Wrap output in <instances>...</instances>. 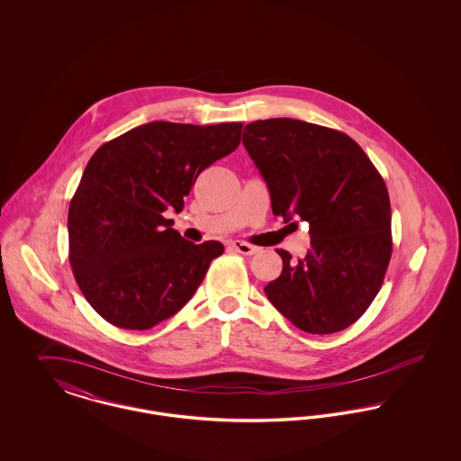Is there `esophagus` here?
Wrapping results in <instances>:
<instances>
[{
    "mask_svg": "<svg viewBox=\"0 0 461 461\" xmlns=\"http://www.w3.org/2000/svg\"><path fill=\"white\" fill-rule=\"evenodd\" d=\"M231 247L237 250V252H240L243 256H254L259 249L258 247H254V245H250V243H245V241L235 240L231 241Z\"/></svg>",
    "mask_w": 461,
    "mask_h": 461,
    "instance_id": "esophagus-1",
    "label": "esophagus"
}]
</instances>
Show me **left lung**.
Segmentation results:
<instances>
[{
  "label": "left lung",
  "mask_w": 461,
  "mask_h": 461,
  "mask_svg": "<svg viewBox=\"0 0 461 461\" xmlns=\"http://www.w3.org/2000/svg\"><path fill=\"white\" fill-rule=\"evenodd\" d=\"M241 141L273 214L309 222L304 259L276 250L284 269L264 286L269 303L307 333L351 327L376 297L393 254L382 176L348 134L297 119L250 122Z\"/></svg>",
  "instance_id": "left-lung-1"
}]
</instances>
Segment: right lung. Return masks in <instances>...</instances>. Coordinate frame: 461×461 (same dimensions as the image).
Masks as SVG:
<instances>
[{
  "label": "right lung",
  "mask_w": 461,
  "mask_h": 461,
  "mask_svg": "<svg viewBox=\"0 0 461 461\" xmlns=\"http://www.w3.org/2000/svg\"><path fill=\"white\" fill-rule=\"evenodd\" d=\"M241 126L155 121L89 158L68 207V261L104 320L149 330L192 299L224 247L185 240L162 214L183 211L197 176L240 145Z\"/></svg>",
  "instance_id": "1"
}]
</instances>
